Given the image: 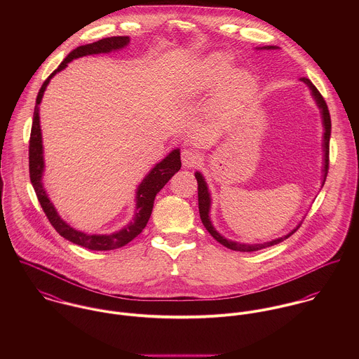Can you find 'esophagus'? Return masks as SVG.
<instances>
[{
	"label": "esophagus",
	"instance_id": "1",
	"mask_svg": "<svg viewBox=\"0 0 359 359\" xmlns=\"http://www.w3.org/2000/svg\"><path fill=\"white\" fill-rule=\"evenodd\" d=\"M181 158H182V164L187 168H192V167L198 165V163L201 160V156L194 149H184L182 154H181Z\"/></svg>",
	"mask_w": 359,
	"mask_h": 359
}]
</instances>
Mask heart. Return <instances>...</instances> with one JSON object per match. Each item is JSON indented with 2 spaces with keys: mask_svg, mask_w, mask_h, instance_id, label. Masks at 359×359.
Here are the masks:
<instances>
[{
  "mask_svg": "<svg viewBox=\"0 0 359 359\" xmlns=\"http://www.w3.org/2000/svg\"><path fill=\"white\" fill-rule=\"evenodd\" d=\"M224 79L226 81L218 94V106L221 109L228 107L233 100L245 95L255 87V81L248 73L233 72L232 60L225 53L217 52L208 55L199 66L192 81V90L196 93L211 91Z\"/></svg>",
  "mask_w": 359,
  "mask_h": 359,
  "instance_id": "obj_1",
  "label": "heart"
}]
</instances>
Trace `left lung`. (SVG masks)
<instances>
[{
  "mask_svg": "<svg viewBox=\"0 0 359 359\" xmlns=\"http://www.w3.org/2000/svg\"><path fill=\"white\" fill-rule=\"evenodd\" d=\"M256 50H279V47L276 46H265V47H258ZM300 81H303L309 91H311V95L313 98V101L316 103V106L319 107L320 110V116H322V124H323V144H322V148H323V168H322V185L320 188L323 187L325 184V180H326V175H327V170H329V141H330V131H332V123H330V114H329V109H327V104L325 102V100L322 98V95L319 94V91L316 90V87L306 79H300ZM195 177H196V181H198V198H199V214H201V219L205 225V229L208 231V233L217 241L219 242L222 246L231 249V250H235V252H257V250H262L265 248H269V246H273V245H278L280 242H283L285 239H287L289 236H292L299 228H300V224H297V226L294 229H292L289 233L280 236V238H276V239H272L269 242H264V243H242V242H235V241H229L226 239L225 236H222L212 225L211 222V218H210V208H211V195H210V191H208V187H207V182H205V177L202 172L196 171L195 172Z\"/></svg>",
  "mask_w": 359,
  "mask_h": 359,
  "instance_id": "obj_1",
  "label": "left lung"
}]
</instances>
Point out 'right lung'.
I'll use <instances>...</instances> for the list:
<instances>
[{
  "label": "right lung",
  "mask_w": 359,
  "mask_h": 359,
  "mask_svg": "<svg viewBox=\"0 0 359 359\" xmlns=\"http://www.w3.org/2000/svg\"><path fill=\"white\" fill-rule=\"evenodd\" d=\"M130 44V37L127 36H118V37H107L102 39L97 43L80 46L76 50L70 52L63 62L57 66L56 70H53L51 76L44 81L41 86L36 106H34V114H33V126H32V134H30V145H29V170H30V181L36 191V195L39 198V202L43 207L46 215L48 217L52 226L56 229V232L63 236L65 239L70 241L72 243H76L79 246H83L90 250H114L118 248L126 246L130 243L134 238H137L142 229L147 226L156 195L160 192V189L170 181V178L178 172L181 168V156L180 148L171 151L161 161H158L154 168L145 175L142 182L138 185L135 192V211L134 218L120 231L113 233H104V235H91L81 231H77L76 228L70 226L56 211L55 205L48 198V194L43 185V174H44V149H43V135H41V127H40V103L43 101L44 91L47 90V86L50 84L52 77L67 67V63L73 59L87 56V55H98V53H109L111 51H118L126 48Z\"/></svg>",
  "instance_id": "obj_1"
}]
</instances>
